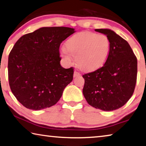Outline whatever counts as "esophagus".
Here are the masks:
<instances>
[{"mask_svg": "<svg viewBox=\"0 0 146 146\" xmlns=\"http://www.w3.org/2000/svg\"><path fill=\"white\" fill-rule=\"evenodd\" d=\"M81 75L80 73H78V71H74V74H73V77L74 78H76V77H78V76H80Z\"/></svg>", "mask_w": 146, "mask_h": 146, "instance_id": "1", "label": "esophagus"}]
</instances>
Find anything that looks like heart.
Listing matches in <instances>:
<instances>
[{"mask_svg":"<svg viewBox=\"0 0 146 146\" xmlns=\"http://www.w3.org/2000/svg\"><path fill=\"white\" fill-rule=\"evenodd\" d=\"M110 40L105 34L92 32H81L69 38L66 48L60 50L65 61L72 63L76 55V62L82 70L92 71L105 64L109 54Z\"/></svg>","mask_w":146,"mask_h":146,"instance_id":"1","label":"heart"}]
</instances>
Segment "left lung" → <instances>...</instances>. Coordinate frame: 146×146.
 <instances>
[{
    "label": "left lung",
    "mask_w": 146,
    "mask_h": 146,
    "mask_svg": "<svg viewBox=\"0 0 146 146\" xmlns=\"http://www.w3.org/2000/svg\"><path fill=\"white\" fill-rule=\"evenodd\" d=\"M105 34L110 48L103 67L85 74L83 94L89 104L104 111L123 107L131 97L135 87L137 59L125 39L107 29H95Z\"/></svg>",
    "instance_id": "1"
}]
</instances>
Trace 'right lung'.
Returning <instances> with one entry per match:
<instances>
[{
	"mask_svg": "<svg viewBox=\"0 0 146 146\" xmlns=\"http://www.w3.org/2000/svg\"><path fill=\"white\" fill-rule=\"evenodd\" d=\"M75 32L70 27H41L16 42L8 57L9 83L25 107L39 110L55 105L73 80V68L60 64L59 47Z\"/></svg>",
	"mask_w": 146,
	"mask_h": 146,
	"instance_id": "1",
	"label": "right lung"
}]
</instances>
